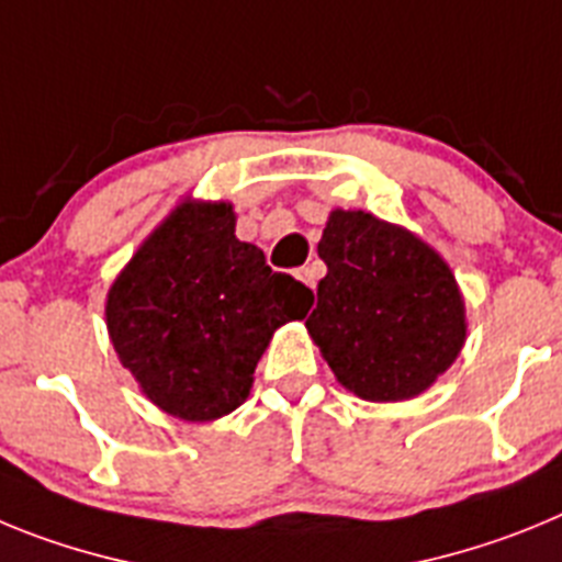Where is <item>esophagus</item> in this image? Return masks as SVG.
<instances>
[{
	"label": "esophagus",
	"instance_id": "obj_1",
	"mask_svg": "<svg viewBox=\"0 0 562 562\" xmlns=\"http://www.w3.org/2000/svg\"><path fill=\"white\" fill-rule=\"evenodd\" d=\"M295 276H297V281H304V284L310 286V290H315L317 276H321V272H317L315 265H310V267H301V270H297Z\"/></svg>",
	"mask_w": 562,
	"mask_h": 562
}]
</instances>
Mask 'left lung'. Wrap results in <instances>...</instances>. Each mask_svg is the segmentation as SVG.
Masks as SVG:
<instances>
[{
	"label": "left lung",
	"mask_w": 562,
	"mask_h": 562,
	"mask_svg": "<svg viewBox=\"0 0 562 562\" xmlns=\"http://www.w3.org/2000/svg\"><path fill=\"white\" fill-rule=\"evenodd\" d=\"M326 276L306 331L342 389L414 400L461 355L467 310L453 270L408 227L335 207L317 241Z\"/></svg>",
	"instance_id": "left-lung-1"
}]
</instances>
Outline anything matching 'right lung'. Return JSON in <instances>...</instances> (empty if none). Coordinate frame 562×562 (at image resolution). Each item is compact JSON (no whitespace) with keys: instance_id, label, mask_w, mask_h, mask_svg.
<instances>
[{"instance_id":"obj_1","label":"right lung","mask_w":562,"mask_h":562,"mask_svg":"<svg viewBox=\"0 0 562 562\" xmlns=\"http://www.w3.org/2000/svg\"><path fill=\"white\" fill-rule=\"evenodd\" d=\"M312 290L236 238L231 202L186 200L106 292V329L143 396L182 422H213L250 396L276 329L306 317Z\"/></svg>"}]
</instances>
